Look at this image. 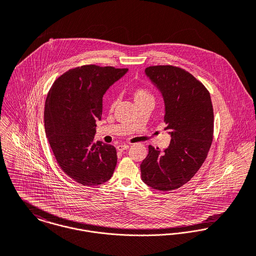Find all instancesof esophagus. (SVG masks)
I'll return each instance as SVG.
<instances>
[{
  "mask_svg": "<svg viewBox=\"0 0 256 256\" xmlns=\"http://www.w3.org/2000/svg\"><path fill=\"white\" fill-rule=\"evenodd\" d=\"M129 145H127V144H124V145H118V146H116L117 148V150H119V152H123V150H127V148H129Z\"/></svg>",
  "mask_w": 256,
  "mask_h": 256,
  "instance_id": "1",
  "label": "esophagus"
}]
</instances>
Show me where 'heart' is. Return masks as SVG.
Returning a JSON list of instances; mask_svg holds the SVG:
<instances>
[{"instance_id":"1","label":"heart","mask_w":256,"mask_h":256,"mask_svg":"<svg viewBox=\"0 0 256 256\" xmlns=\"http://www.w3.org/2000/svg\"><path fill=\"white\" fill-rule=\"evenodd\" d=\"M131 96L133 98L134 102L136 104V106L141 104H145V102H150L154 104V94L144 86H135L131 88ZM117 102V98L115 96H113L110 100V108H113L116 106Z\"/></svg>"}]
</instances>
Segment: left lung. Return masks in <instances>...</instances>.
Wrapping results in <instances>:
<instances>
[{
  "label": "left lung",
  "mask_w": 256,
  "mask_h": 256,
  "mask_svg": "<svg viewBox=\"0 0 256 256\" xmlns=\"http://www.w3.org/2000/svg\"><path fill=\"white\" fill-rule=\"evenodd\" d=\"M145 73L162 96L164 130L172 139L164 152L148 146L141 164L142 180L170 191L188 182L207 158L214 132L212 100L204 84L182 68L150 66Z\"/></svg>",
  "instance_id": "obj_1"
}]
</instances>
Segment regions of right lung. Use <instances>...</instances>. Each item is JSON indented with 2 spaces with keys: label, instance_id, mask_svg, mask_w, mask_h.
Listing matches in <instances>:
<instances>
[{
  "label": "right lung",
  "instance_id": "obj_1",
  "mask_svg": "<svg viewBox=\"0 0 256 256\" xmlns=\"http://www.w3.org/2000/svg\"><path fill=\"white\" fill-rule=\"evenodd\" d=\"M127 71L86 65L63 74L49 90L44 110L46 136L58 164L76 182L96 186L113 174L116 148L94 142L96 121L102 119L104 94Z\"/></svg>",
  "mask_w": 256,
  "mask_h": 256
}]
</instances>
